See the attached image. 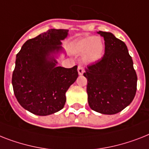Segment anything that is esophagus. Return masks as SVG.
Wrapping results in <instances>:
<instances>
[{
  "label": "esophagus",
  "mask_w": 149,
  "mask_h": 149,
  "mask_svg": "<svg viewBox=\"0 0 149 149\" xmlns=\"http://www.w3.org/2000/svg\"><path fill=\"white\" fill-rule=\"evenodd\" d=\"M78 73L79 75H83V73L84 72V68H83L82 66H78Z\"/></svg>",
  "instance_id": "34e87169"
}]
</instances>
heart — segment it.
<instances>
[{"label":"heart","mask_w":149,"mask_h":149,"mask_svg":"<svg viewBox=\"0 0 149 149\" xmlns=\"http://www.w3.org/2000/svg\"><path fill=\"white\" fill-rule=\"evenodd\" d=\"M74 51L78 54H84L86 62H95L102 56L104 44L99 37H86L82 38L76 43Z\"/></svg>","instance_id":"1"}]
</instances>
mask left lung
Segmentation results:
<instances>
[{
    "instance_id": "1",
    "label": "left lung",
    "mask_w": 149,
    "mask_h": 149,
    "mask_svg": "<svg viewBox=\"0 0 149 149\" xmlns=\"http://www.w3.org/2000/svg\"><path fill=\"white\" fill-rule=\"evenodd\" d=\"M105 40L102 59L86 68L89 107L102 114L121 112L131 103L137 89V75L125 43L109 32L99 31Z\"/></svg>"
}]
</instances>
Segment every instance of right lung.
Listing matches in <instances>:
<instances>
[{"instance_id":"obj_1","label":"right lung","mask_w":149,"mask_h":149,"mask_svg":"<svg viewBox=\"0 0 149 149\" xmlns=\"http://www.w3.org/2000/svg\"><path fill=\"white\" fill-rule=\"evenodd\" d=\"M68 30L50 29L26 40L17 54L12 85L18 102L37 116L60 111L66 102V92L78 77L77 66H57L48 56L62 49L60 40Z\"/></svg>"}]
</instances>
